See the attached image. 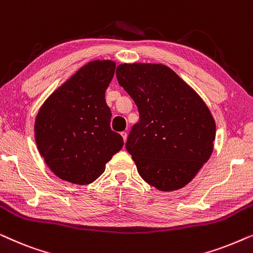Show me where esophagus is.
Masks as SVG:
<instances>
[{
  "instance_id": "34e87169",
  "label": "esophagus",
  "mask_w": 253,
  "mask_h": 253,
  "mask_svg": "<svg viewBox=\"0 0 253 253\" xmlns=\"http://www.w3.org/2000/svg\"><path fill=\"white\" fill-rule=\"evenodd\" d=\"M121 134H122V137H123V140H124V143H126V137H127V133L126 132V131H123V132L121 133Z\"/></svg>"
}]
</instances>
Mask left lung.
I'll return each instance as SVG.
<instances>
[{
  "label": "left lung",
  "instance_id": "8db88e82",
  "mask_svg": "<svg viewBox=\"0 0 253 253\" xmlns=\"http://www.w3.org/2000/svg\"><path fill=\"white\" fill-rule=\"evenodd\" d=\"M116 77L139 112L126 144L139 175L161 191L183 188L212 154L215 122L210 109L166 65L121 64Z\"/></svg>",
  "mask_w": 253,
  "mask_h": 253
}]
</instances>
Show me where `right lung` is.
I'll list each match as a JSON object with an SVG mask.
<instances>
[{"instance_id": "right-lung-1", "label": "right lung", "mask_w": 253, "mask_h": 253, "mask_svg": "<svg viewBox=\"0 0 253 253\" xmlns=\"http://www.w3.org/2000/svg\"><path fill=\"white\" fill-rule=\"evenodd\" d=\"M115 74L112 61L84 65L51 94L38 113L36 140L40 154L57 177L85 185L105 171L123 147L110 129L106 89Z\"/></svg>"}]
</instances>
